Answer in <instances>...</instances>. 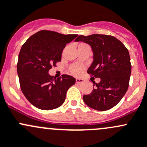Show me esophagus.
<instances>
[{
  "label": "esophagus",
  "instance_id": "1",
  "mask_svg": "<svg viewBox=\"0 0 147 147\" xmlns=\"http://www.w3.org/2000/svg\"><path fill=\"white\" fill-rule=\"evenodd\" d=\"M84 79H82V78H77L76 79V84H82V83H84Z\"/></svg>",
  "mask_w": 147,
  "mask_h": 147
}]
</instances>
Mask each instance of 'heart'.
<instances>
[{"instance_id":"1","label":"heart","mask_w":147,"mask_h":147,"mask_svg":"<svg viewBox=\"0 0 147 147\" xmlns=\"http://www.w3.org/2000/svg\"><path fill=\"white\" fill-rule=\"evenodd\" d=\"M84 69V66L81 65H74L71 67V72L75 75H78Z\"/></svg>"}]
</instances>
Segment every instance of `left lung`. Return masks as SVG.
Returning a JSON list of instances; mask_svg holds the SVG:
<instances>
[{
  "mask_svg": "<svg viewBox=\"0 0 147 147\" xmlns=\"http://www.w3.org/2000/svg\"><path fill=\"white\" fill-rule=\"evenodd\" d=\"M75 42L90 45L93 61L87 72L100 79L98 84L93 81L95 88L83 96L84 102L99 111L110 110L121 100L128 89L131 71L129 51L113 36L80 35Z\"/></svg>",
  "mask_w": 147,
  "mask_h": 147,
  "instance_id": "8db88e82",
  "label": "left lung"
}]
</instances>
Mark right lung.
<instances>
[{
	"label": "right lung",
	"instance_id": "add662e5",
	"mask_svg": "<svg viewBox=\"0 0 147 147\" xmlns=\"http://www.w3.org/2000/svg\"><path fill=\"white\" fill-rule=\"evenodd\" d=\"M77 36L41 30L22 45L18 56V74L24 96L34 107L50 110L64 102L66 92L75 84L76 78L66 74L54 78L49 71L61 61L66 44Z\"/></svg>",
	"mask_w": 147,
	"mask_h": 147
}]
</instances>
